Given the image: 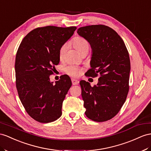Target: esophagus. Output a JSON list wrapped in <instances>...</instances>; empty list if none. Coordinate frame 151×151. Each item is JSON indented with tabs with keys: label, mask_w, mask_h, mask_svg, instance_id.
<instances>
[{
	"label": "esophagus",
	"mask_w": 151,
	"mask_h": 151,
	"mask_svg": "<svg viewBox=\"0 0 151 151\" xmlns=\"http://www.w3.org/2000/svg\"><path fill=\"white\" fill-rule=\"evenodd\" d=\"M71 82H72V84L73 85V86H75V85H77V84L79 83L78 81L75 80V79H72L71 80Z\"/></svg>",
	"instance_id": "esophagus-1"
}]
</instances>
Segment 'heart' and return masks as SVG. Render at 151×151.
Wrapping results in <instances>:
<instances>
[{
	"instance_id": "1",
	"label": "heart",
	"mask_w": 151,
	"mask_h": 151,
	"mask_svg": "<svg viewBox=\"0 0 151 151\" xmlns=\"http://www.w3.org/2000/svg\"><path fill=\"white\" fill-rule=\"evenodd\" d=\"M72 45L74 46L78 51L82 54L85 52H88V49H89V44L86 39L77 36L73 39L72 41ZM67 50V46L66 45H63L59 49V58L60 59H63L65 55V52ZM66 72L68 75H69L73 77H76L79 75L80 73V70L75 66H69L66 68Z\"/></svg>"
}]
</instances>
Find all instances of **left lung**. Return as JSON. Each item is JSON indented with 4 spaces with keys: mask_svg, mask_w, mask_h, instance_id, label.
I'll list each match as a JSON object with an SVG mask.
<instances>
[{
    "mask_svg": "<svg viewBox=\"0 0 151 151\" xmlns=\"http://www.w3.org/2000/svg\"><path fill=\"white\" fill-rule=\"evenodd\" d=\"M91 45V69L86 76L100 75L93 87L80 81L85 114L96 122L112 119L121 109L129 92L131 69L129 53L124 42L115 30L105 25L82 27L77 31Z\"/></svg>",
    "mask_w": 151,
    "mask_h": 151,
    "instance_id": "obj_1",
    "label": "left lung"
}]
</instances>
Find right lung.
I'll return each mask as SVG.
<instances>
[{
	"label": "right lung",
	"instance_id": "add662e5",
	"mask_svg": "<svg viewBox=\"0 0 151 151\" xmlns=\"http://www.w3.org/2000/svg\"><path fill=\"white\" fill-rule=\"evenodd\" d=\"M76 29V27H37L27 34L17 50L14 67L18 96L27 113L39 122L55 121L62 115L71 81L64 75L53 84L50 76L59 64L60 46Z\"/></svg>",
	"mask_w": 151,
	"mask_h": 151
}]
</instances>
